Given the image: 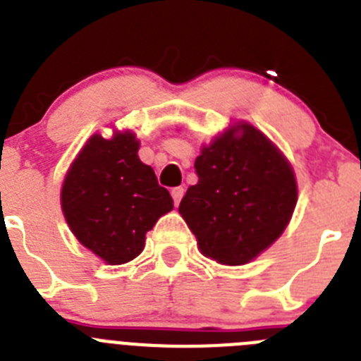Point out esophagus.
<instances>
[{
    "instance_id": "esophagus-1",
    "label": "esophagus",
    "mask_w": 361,
    "mask_h": 361,
    "mask_svg": "<svg viewBox=\"0 0 361 361\" xmlns=\"http://www.w3.org/2000/svg\"><path fill=\"white\" fill-rule=\"evenodd\" d=\"M183 195H184V190H183V188H173V190H171V197H173L175 206H177V204L180 202V199H183Z\"/></svg>"
}]
</instances>
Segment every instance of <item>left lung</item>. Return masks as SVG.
<instances>
[{"instance_id": "8db88e82", "label": "left lung", "mask_w": 361, "mask_h": 361, "mask_svg": "<svg viewBox=\"0 0 361 361\" xmlns=\"http://www.w3.org/2000/svg\"><path fill=\"white\" fill-rule=\"evenodd\" d=\"M216 137L195 159L199 183L190 186L178 213L204 257L226 266L250 262L288 226L296 206L291 166L251 124Z\"/></svg>"}]
</instances>
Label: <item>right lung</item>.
Returning <instances> with one entry per match:
<instances>
[{"label": "right lung", "instance_id": "1", "mask_svg": "<svg viewBox=\"0 0 361 361\" xmlns=\"http://www.w3.org/2000/svg\"><path fill=\"white\" fill-rule=\"evenodd\" d=\"M130 132L114 139L90 137L72 162L61 190V208L72 233L106 264H124L145 250L146 233L173 200L142 164Z\"/></svg>", "mask_w": 361, "mask_h": 361}]
</instances>
